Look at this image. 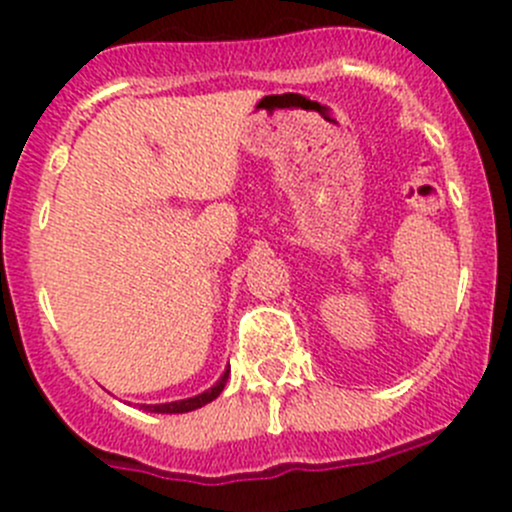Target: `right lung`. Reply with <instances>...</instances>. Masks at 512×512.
Segmentation results:
<instances>
[{"instance_id":"obj_1","label":"right lung","mask_w":512,"mask_h":512,"mask_svg":"<svg viewBox=\"0 0 512 512\" xmlns=\"http://www.w3.org/2000/svg\"><path fill=\"white\" fill-rule=\"evenodd\" d=\"M227 376H230V366H227V369L223 371V376H220V379L215 381L208 391H203V394L190 396V399L170 401V404H141V409L151 411V414H188V411H195V409H200V406H205V404H210V401L218 399L227 384Z\"/></svg>"}]
</instances>
